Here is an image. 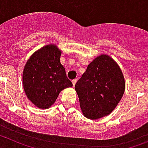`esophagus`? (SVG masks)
<instances>
[{
    "mask_svg": "<svg viewBox=\"0 0 148 148\" xmlns=\"http://www.w3.org/2000/svg\"><path fill=\"white\" fill-rule=\"evenodd\" d=\"M77 78H75V79H73V81H72V82H73V86H75V84H76V82H77Z\"/></svg>",
    "mask_w": 148,
    "mask_h": 148,
    "instance_id": "esophagus-1",
    "label": "esophagus"
}]
</instances>
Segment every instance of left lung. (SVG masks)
I'll return each instance as SVG.
<instances>
[{"mask_svg": "<svg viewBox=\"0 0 148 148\" xmlns=\"http://www.w3.org/2000/svg\"><path fill=\"white\" fill-rule=\"evenodd\" d=\"M125 89L121 69L107 55H101L90 63L75 86L82 113L92 120L112 113L122 98Z\"/></svg>", "mask_w": 148, "mask_h": 148, "instance_id": "left-lung-1", "label": "left lung"}]
</instances>
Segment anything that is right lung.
I'll use <instances>...</instances> for the list:
<instances>
[{
  "label": "right lung",
  "mask_w": 148,
  "mask_h": 148,
  "mask_svg": "<svg viewBox=\"0 0 148 148\" xmlns=\"http://www.w3.org/2000/svg\"><path fill=\"white\" fill-rule=\"evenodd\" d=\"M61 54V50L54 44L44 46L31 56L23 69L26 95L40 109L50 108L61 90L73 87L60 62Z\"/></svg>",
  "instance_id": "1"
}]
</instances>
